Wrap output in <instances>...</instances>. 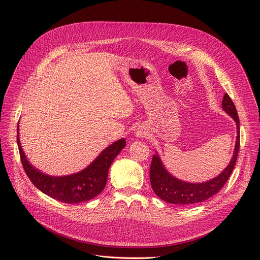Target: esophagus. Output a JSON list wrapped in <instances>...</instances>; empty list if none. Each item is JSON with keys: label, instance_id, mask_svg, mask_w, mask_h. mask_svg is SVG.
<instances>
[{"label": "esophagus", "instance_id": "34e87169", "mask_svg": "<svg viewBox=\"0 0 260 260\" xmlns=\"http://www.w3.org/2000/svg\"><path fill=\"white\" fill-rule=\"evenodd\" d=\"M135 135H136L137 138H144V137H146L148 134H147V132H146V129H145L144 127H138Z\"/></svg>", "mask_w": 260, "mask_h": 260}]
</instances>
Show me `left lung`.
Here are the masks:
<instances>
[{"mask_svg":"<svg viewBox=\"0 0 260 260\" xmlns=\"http://www.w3.org/2000/svg\"><path fill=\"white\" fill-rule=\"evenodd\" d=\"M222 109L235 120L237 125L236 145L228 167L218 176L206 182H186L176 178L167 170L156 151L150 167V182L153 191L160 200L175 205H192L210 199L223 187L237 162L240 149V119L236 106L228 93L222 100Z\"/></svg>","mask_w":260,"mask_h":260,"instance_id":"8db88e82","label":"left lung"}]
</instances>
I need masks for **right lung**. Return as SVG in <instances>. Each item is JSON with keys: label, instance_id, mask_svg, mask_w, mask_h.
I'll return each mask as SVG.
<instances>
[{"label": "right lung", "instance_id": "right-lung-1", "mask_svg": "<svg viewBox=\"0 0 260 260\" xmlns=\"http://www.w3.org/2000/svg\"><path fill=\"white\" fill-rule=\"evenodd\" d=\"M17 146L22 167L31 183L46 196L67 204L87 202L99 196L106 186L108 171L125 146V139L109 145L85 169L64 176H50L35 168L22 150L17 125Z\"/></svg>", "mask_w": 260, "mask_h": 260}]
</instances>
